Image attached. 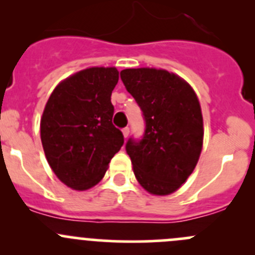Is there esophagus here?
Instances as JSON below:
<instances>
[{"label": "esophagus", "instance_id": "obj_1", "mask_svg": "<svg viewBox=\"0 0 255 255\" xmlns=\"http://www.w3.org/2000/svg\"><path fill=\"white\" fill-rule=\"evenodd\" d=\"M122 133H123V135H125V138H127L128 135H129V127H125V128H123Z\"/></svg>", "mask_w": 255, "mask_h": 255}]
</instances>
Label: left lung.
<instances>
[{
    "label": "left lung",
    "mask_w": 255,
    "mask_h": 255,
    "mask_svg": "<svg viewBox=\"0 0 255 255\" xmlns=\"http://www.w3.org/2000/svg\"><path fill=\"white\" fill-rule=\"evenodd\" d=\"M121 80L145 122L142 138L126 143L134 175L150 194H171L186 181L201 153L199 100L187 82L166 70L126 69Z\"/></svg>",
    "instance_id": "obj_1"
}]
</instances>
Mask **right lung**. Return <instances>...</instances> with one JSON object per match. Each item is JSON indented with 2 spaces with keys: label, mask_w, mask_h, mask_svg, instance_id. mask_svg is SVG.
Wrapping results in <instances>:
<instances>
[{
  "label": "right lung",
  "mask_w": 255,
  "mask_h": 255,
  "mask_svg": "<svg viewBox=\"0 0 255 255\" xmlns=\"http://www.w3.org/2000/svg\"><path fill=\"white\" fill-rule=\"evenodd\" d=\"M116 68L82 70L59 84L40 121V138L55 175L74 190L95 186L125 143L112 123Z\"/></svg>",
  "instance_id": "1"
}]
</instances>
